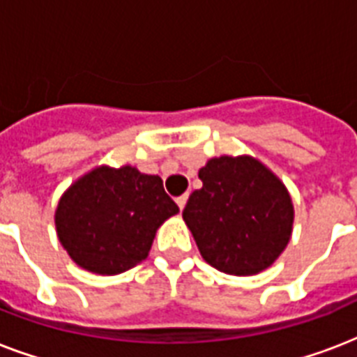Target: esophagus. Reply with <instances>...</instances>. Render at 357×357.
<instances>
[{
  "instance_id": "34e87169",
  "label": "esophagus",
  "mask_w": 357,
  "mask_h": 357,
  "mask_svg": "<svg viewBox=\"0 0 357 357\" xmlns=\"http://www.w3.org/2000/svg\"><path fill=\"white\" fill-rule=\"evenodd\" d=\"M187 198H189L187 195H181V196H178V198H176V204H178V207L181 209V211H183L185 204H187Z\"/></svg>"
}]
</instances>
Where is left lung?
Segmentation results:
<instances>
[{"mask_svg":"<svg viewBox=\"0 0 357 357\" xmlns=\"http://www.w3.org/2000/svg\"><path fill=\"white\" fill-rule=\"evenodd\" d=\"M198 178L202 189L189 196L183 220L202 257L235 276L268 268L293 231L294 209L285 185L250 155L209 159Z\"/></svg>","mask_w":357,"mask_h":357,"instance_id":"1","label":"left lung"}]
</instances>
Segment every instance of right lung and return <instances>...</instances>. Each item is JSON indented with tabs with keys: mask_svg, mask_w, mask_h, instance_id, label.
Instances as JSON below:
<instances>
[{
	"mask_svg": "<svg viewBox=\"0 0 357 357\" xmlns=\"http://www.w3.org/2000/svg\"><path fill=\"white\" fill-rule=\"evenodd\" d=\"M178 211L159 176L98 167L61 196L55 228L81 268L113 276L146 259L157 228Z\"/></svg>",
	"mask_w": 357,
	"mask_h": 357,
	"instance_id": "obj_1",
	"label": "right lung"
}]
</instances>
